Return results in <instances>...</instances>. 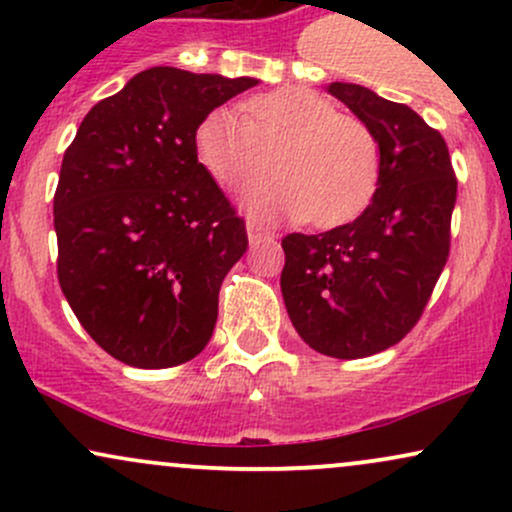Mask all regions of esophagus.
<instances>
[{"label": "esophagus", "mask_w": 512, "mask_h": 512, "mask_svg": "<svg viewBox=\"0 0 512 512\" xmlns=\"http://www.w3.org/2000/svg\"><path fill=\"white\" fill-rule=\"evenodd\" d=\"M274 233L272 231H267V228L262 226V223H257V221H248V238H250V243H257V240H262V238H272Z\"/></svg>", "instance_id": "obj_1"}]
</instances>
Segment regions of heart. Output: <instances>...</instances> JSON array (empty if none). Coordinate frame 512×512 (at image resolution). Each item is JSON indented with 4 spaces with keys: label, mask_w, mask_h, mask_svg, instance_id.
<instances>
[{
    "label": "heart",
    "mask_w": 512,
    "mask_h": 512,
    "mask_svg": "<svg viewBox=\"0 0 512 512\" xmlns=\"http://www.w3.org/2000/svg\"><path fill=\"white\" fill-rule=\"evenodd\" d=\"M195 154L226 190L264 178L276 156L281 178L245 195V207L262 216L342 226L366 211L380 187L373 129L305 88L252 96L245 115L209 110L195 129Z\"/></svg>",
    "instance_id": "1"
}]
</instances>
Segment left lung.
Wrapping results in <instances>:
<instances>
[{"mask_svg":"<svg viewBox=\"0 0 512 512\" xmlns=\"http://www.w3.org/2000/svg\"><path fill=\"white\" fill-rule=\"evenodd\" d=\"M327 93L373 129L380 187L351 223L281 240V293L310 349L363 358L395 346L424 313L450 255L457 178L445 139L409 105L342 81Z\"/></svg>","mask_w":512,"mask_h":512,"instance_id":"1","label":"left lung"}]
</instances>
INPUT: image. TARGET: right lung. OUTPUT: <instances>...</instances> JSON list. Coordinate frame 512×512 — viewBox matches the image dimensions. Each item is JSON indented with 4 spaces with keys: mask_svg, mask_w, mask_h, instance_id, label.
<instances>
[{
    "mask_svg": "<svg viewBox=\"0 0 512 512\" xmlns=\"http://www.w3.org/2000/svg\"><path fill=\"white\" fill-rule=\"evenodd\" d=\"M257 79L151 67L93 105L55 192L57 279L117 361L170 368L209 344L245 221L195 154L209 110Z\"/></svg>",
    "mask_w": 512,
    "mask_h": 512,
    "instance_id": "obj_1",
    "label": "right lung"
}]
</instances>
